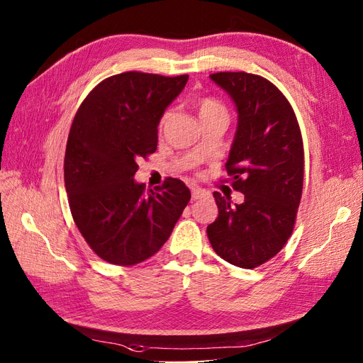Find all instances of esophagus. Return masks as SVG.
Instances as JSON below:
<instances>
[{
	"label": "esophagus",
	"instance_id": "esophagus-1",
	"mask_svg": "<svg viewBox=\"0 0 363 363\" xmlns=\"http://www.w3.org/2000/svg\"><path fill=\"white\" fill-rule=\"evenodd\" d=\"M208 193H206L205 190L202 189H198V187H191V198L196 201V199H201L203 198V196H206Z\"/></svg>",
	"mask_w": 363,
	"mask_h": 363
}]
</instances>
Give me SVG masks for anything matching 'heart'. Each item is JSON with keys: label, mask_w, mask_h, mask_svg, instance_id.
Returning a JSON list of instances; mask_svg holds the SVG:
<instances>
[{"label": "heart", "mask_w": 363, "mask_h": 363, "mask_svg": "<svg viewBox=\"0 0 363 363\" xmlns=\"http://www.w3.org/2000/svg\"><path fill=\"white\" fill-rule=\"evenodd\" d=\"M198 112L202 123L213 121V120H226L228 121V109L222 101L216 100L213 97H201L198 100ZM167 120V113H164L160 124H162Z\"/></svg>", "instance_id": "obj_1"}]
</instances>
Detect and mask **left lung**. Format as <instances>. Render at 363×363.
I'll use <instances>...</instances> for the list:
<instances>
[{
    "mask_svg": "<svg viewBox=\"0 0 363 363\" xmlns=\"http://www.w3.org/2000/svg\"><path fill=\"white\" fill-rule=\"evenodd\" d=\"M210 77L239 112L225 167L245 202L231 205L214 191L219 216L206 234L225 262L254 269L274 258L292 235L304 181L301 130L292 105L272 82L245 71Z\"/></svg>",
    "mask_w": 363,
    "mask_h": 363,
    "instance_id": "8db88e82",
    "label": "left lung"
}]
</instances>
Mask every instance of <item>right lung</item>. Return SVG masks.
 Masks as SVG:
<instances>
[{"label": "right lung", "mask_w": 363, "mask_h": 363, "mask_svg": "<svg viewBox=\"0 0 363 363\" xmlns=\"http://www.w3.org/2000/svg\"><path fill=\"white\" fill-rule=\"evenodd\" d=\"M189 76L128 71L82 101L67 141L64 178L71 216L101 260L133 266L157 254L187 206V185L165 178L157 191L133 181L137 161L157 152L158 124Z\"/></svg>", "instance_id": "right-lung-1"}]
</instances>
